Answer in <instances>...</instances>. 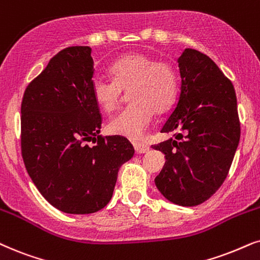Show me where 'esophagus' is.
<instances>
[{"label":"esophagus","mask_w":260,"mask_h":260,"mask_svg":"<svg viewBox=\"0 0 260 260\" xmlns=\"http://www.w3.org/2000/svg\"><path fill=\"white\" fill-rule=\"evenodd\" d=\"M135 150H136V153L138 154H144L147 153V151H149V146L148 144H144V143H135Z\"/></svg>","instance_id":"1"}]
</instances>
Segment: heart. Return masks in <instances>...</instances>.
<instances>
[{"label":"heart","mask_w":260,"mask_h":260,"mask_svg":"<svg viewBox=\"0 0 260 260\" xmlns=\"http://www.w3.org/2000/svg\"><path fill=\"white\" fill-rule=\"evenodd\" d=\"M113 79L95 76L92 93L98 106L112 112L119 105L124 92H129L131 104L111 118L107 130L140 140L153 122L154 113L168 110L175 98V74L170 63L156 60L146 53L134 52L120 57L111 67Z\"/></svg>","instance_id":"obj_1"}]
</instances>
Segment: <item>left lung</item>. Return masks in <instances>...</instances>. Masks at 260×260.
Segmentation results:
<instances>
[{"mask_svg":"<svg viewBox=\"0 0 260 260\" xmlns=\"http://www.w3.org/2000/svg\"><path fill=\"white\" fill-rule=\"evenodd\" d=\"M177 62L179 98L161 129L174 138L151 147L166 159L155 185L172 203L194 207L223 184L240 140V123L233 83L214 60L185 49Z\"/></svg>","mask_w":260,"mask_h":260,"instance_id":"left-lung-1","label":"left lung"}]
</instances>
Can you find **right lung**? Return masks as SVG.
I'll list each match as a JSON object with an SVG mask.
<instances>
[{
	"instance_id": "1",
	"label": "right lung",
	"mask_w": 260,
	"mask_h": 260,
	"mask_svg": "<svg viewBox=\"0 0 260 260\" xmlns=\"http://www.w3.org/2000/svg\"><path fill=\"white\" fill-rule=\"evenodd\" d=\"M89 46H72L50 59L21 104V151L29 177L52 207L93 214L112 198L118 171L135 149L122 136L98 137L101 116L93 98Z\"/></svg>"
}]
</instances>
